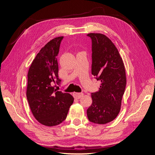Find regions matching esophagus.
<instances>
[{"instance_id":"34e87169","label":"esophagus","mask_w":155,"mask_h":155,"mask_svg":"<svg viewBox=\"0 0 155 155\" xmlns=\"http://www.w3.org/2000/svg\"><path fill=\"white\" fill-rule=\"evenodd\" d=\"M74 97L77 98V99H79V98H81V97L83 96V93L75 92V93L74 94Z\"/></svg>"}]
</instances>
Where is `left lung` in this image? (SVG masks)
Wrapping results in <instances>:
<instances>
[{"instance_id": "1", "label": "left lung", "mask_w": 155, "mask_h": 155, "mask_svg": "<svg viewBox=\"0 0 155 155\" xmlns=\"http://www.w3.org/2000/svg\"><path fill=\"white\" fill-rule=\"evenodd\" d=\"M92 39V74L101 81L100 88L91 94L92 103L87 110L89 121L105 124L114 120L121 109L126 86L125 66L117 48L102 34H87Z\"/></svg>"}]
</instances>
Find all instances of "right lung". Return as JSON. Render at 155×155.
<instances>
[{
	"label": "right lung",
	"instance_id": "obj_1",
	"mask_svg": "<svg viewBox=\"0 0 155 155\" xmlns=\"http://www.w3.org/2000/svg\"><path fill=\"white\" fill-rule=\"evenodd\" d=\"M63 37L50 41L31 63L28 73L26 97L35 118L46 126H55L66 119L74 97L69 93L58 91L59 84L57 56Z\"/></svg>",
	"mask_w": 155,
	"mask_h": 155
}]
</instances>
